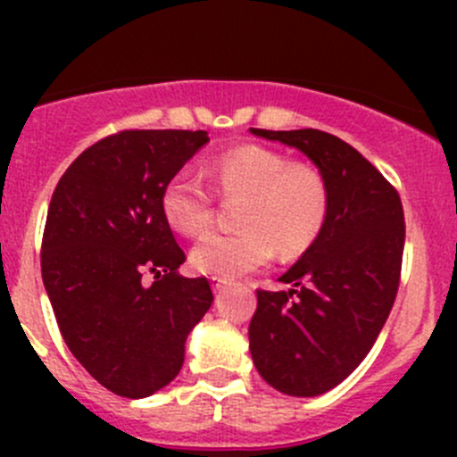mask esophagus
I'll return each instance as SVG.
<instances>
[{
  "label": "esophagus",
  "mask_w": 457,
  "mask_h": 457,
  "mask_svg": "<svg viewBox=\"0 0 457 457\" xmlns=\"http://www.w3.org/2000/svg\"><path fill=\"white\" fill-rule=\"evenodd\" d=\"M210 283H212V289H214V292H220V289L228 285V278H223V276H212Z\"/></svg>",
  "instance_id": "obj_1"
}]
</instances>
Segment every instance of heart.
Instances as JSON below:
<instances>
[{"mask_svg": "<svg viewBox=\"0 0 457 457\" xmlns=\"http://www.w3.org/2000/svg\"><path fill=\"white\" fill-rule=\"evenodd\" d=\"M220 199H243L232 234H207L190 261L203 274H247L271 256L294 261L320 238L331 212V187L318 165L289 159L261 143H241L220 152L210 163ZM161 212L170 228L186 237H201L214 225L216 196L199 177L177 172L161 192Z\"/></svg>", "mask_w": 457, "mask_h": 457, "instance_id": "obj_1", "label": "heart"}]
</instances>
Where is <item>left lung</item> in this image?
Here are the masks:
<instances>
[{"label": "left lung", "instance_id": "obj_1", "mask_svg": "<svg viewBox=\"0 0 457 457\" xmlns=\"http://www.w3.org/2000/svg\"><path fill=\"white\" fill-rule=\"evenodd\" d=\"M252 132L305 152L331 187L320 238L278 278L294 289H256L247 331L262 380L280 394L310 398L334 389L365 361L394 307L404 252L403 201L356 147L329 132Z\"/></svg>", "mask_w": 457, "mask_h": 457}]
</instances>
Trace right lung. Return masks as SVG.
Segmentation results:
<instances>
[{
    "mask_svg": "<svg viewBox=\"0 0 457 457\" xmlns=\"http://www.w3.org/2000/svg\"><path fill=\"white\" fill-rule=\"evenodd\" d=\"M207 141L203 130L104 137L50 199L41 278L59 331L86 371L123 398L177 378L187 334L214 301L205 276L177 274L186 254L161 212L165 181Z\"/></svg>",
    "mask_w": 457,
    "mask_h": 457,
    "instance_id": "obj_1",
    "label": "right lung"
}]
</instances>
